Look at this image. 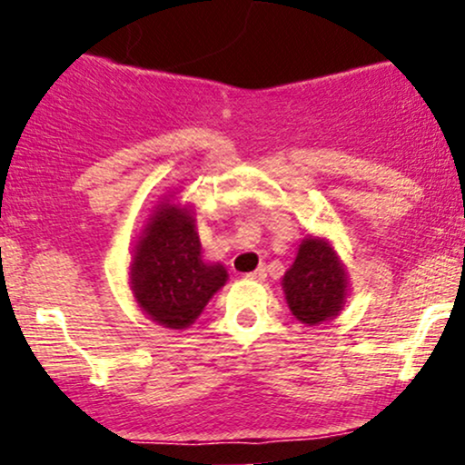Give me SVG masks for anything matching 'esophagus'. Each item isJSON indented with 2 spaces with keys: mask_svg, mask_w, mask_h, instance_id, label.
<instances>
[{
  "mask_svg": "<svg viewBox=\"0 0 465 465\" xmlns=\"http://www.w3.org/2000/svg\"><path fill=\"white\" fill-rule=\"evenodd\" d=\"M247 277H249V280H255V282H264L266 280V269H264V266H258V269L251 271Z\"/></svg>",
  "mask_w": 465,
  "mask_h": 465,
  "instance_id": "34e87169",
  "label": "esophagus"
}]
</instances>
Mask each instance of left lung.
Returning a JSON list of instances; mask_svg holds the SVG:
<instances>
[{
    "label": "left lung",
    "instance_id": "obj_1",
    "mask_svg": "<svg viewBox=\"0 0 465 465\" xmlns=\"http://www.w3.org/2000/svg\"><path fill=\"white\" fill-rule=\"evenodd\" d=\"M288 308L297 322L319 325L343 311L350 277L328 238L308 236L300 242L295 262L282 277Z\"/></svg>",
    "mask_w": 465,
    "mask_h": 465
}]
</instances>
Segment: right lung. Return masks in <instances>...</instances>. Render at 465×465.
<instances>
[{"label":"right lung","instance_id":"right-lung-1","mask_svg":"<svg viewBox=\"0 0 465 465\" xmlns=\"http://www.w3.org/2000/svg\"><path fill=\"white\" fill-rule=\"evenodd\" d=\"M221 262H205L194 210L163 196L143 221L131 251L129 286L140 311L168 330L190 328L227 284Z\"/></svg>","mask_w":465,"mask_h":465}]
</instances>
